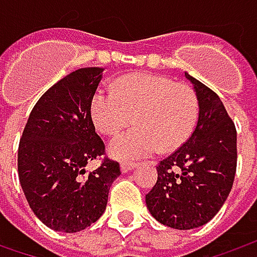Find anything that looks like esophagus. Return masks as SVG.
<instances>
[{"mask_svg":"<svg viewBox=\"0 0 257 257\" xmlns=\"http://www.w3.org/2000/svg\"><path fill=\"white\" fill-rule=\"evenodd\" d=\"M136 166H137V164L132 163V162H121V163H120V167H121V172L123 173H127V172H130V170H133Z\"/></svg>","mask_w":257,"mask_h":257,"instance_id":"1","label":"esophagus"}]
</instances>
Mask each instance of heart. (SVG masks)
Wrapping results in <instances>:
<instances>
[{
	"label": "heart",
	"mask_w": 257,
	"mask_h": 257,
	"mask_svg": "<svg viewBox=\"0 0 257 257\" xmlns=\"http://www.w3.org/2000/svg\"><path fill=\"white\" fill-rule=\"evenodd\" d=\"M91 118L105 136H115L132 121L137 128L110 143V154L137 160L159 152H173L192 136L199 117L197 95L190 85L162 75L136 73L120 77L113 90L100 88L91 98Z\"/></svg>",
	"instance_id": "1"
}]
</instances>
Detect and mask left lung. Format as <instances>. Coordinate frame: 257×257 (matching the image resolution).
Segmentation results:
<instances>
[{
    "label": "left lung",
    "instance_id": "obj_1",
    "mask_svg": "<svg viewBox=\"0 0 257 257\" xmlns=\"http://www.w3.org/2000/svg\"><path fill=\"white\" fill-rule=\"evenodd\" d=\"M199 100V118L189 140L157 164V182L146 204L157 222L189 230L212 220L232 190L236 127L219 95L184 73Z\"/></svg>",
    "mask_w": 257,
    "mask_h": 257
}]
</instances>
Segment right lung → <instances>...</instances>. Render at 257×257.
<instances>
[{
  "mask_svg": "<svg viewBox=\"0 0 257 257\" xmlns=\"http://www.w3.org/2000/svg\"><path fill=\"white\" fill-rule=\"evenodd\" d=\"M100 67L78 68L50 87L27 120L18 146V177L34 214L57 232L84 230L103 214L120 164L95 133L91 98ZM103 158L93 172L87 163Z\"/></svg>",
  "mask_w": 257,
  "mask_h": 257,
  "instance_id": "add662e5",
  "label": "right lung"
}]
</instances>
